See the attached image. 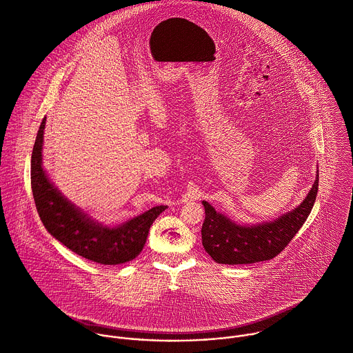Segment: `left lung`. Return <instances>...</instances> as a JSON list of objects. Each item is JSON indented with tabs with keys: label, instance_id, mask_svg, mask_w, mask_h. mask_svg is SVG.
<instances>
[{
	"label": "left lung",
	"instance_id": "8db88e82",
	"mask_svg": "<svg viewBox=\"0 0 353 353\" xmlns=\"http://www.w3.org/2000/svg\"><path fill=\"white\" fill-rule=\"evenodd\" d=\"M319 170L316 180L304 202L294 210L272 223L259 225H238L203 201L205 221L202 245L206 253L219 264H253L276 257L300 231L316 201Z\"/></svg>",
	"mask_w": 353,
	"mask_h": 353
}]
</instances>
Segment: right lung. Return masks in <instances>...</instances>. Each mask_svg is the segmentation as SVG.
Wrapping results in <instances>:
<instances>
[{
	"label": "right lung",
	"instance_id": "obj_1",
	"mask_svg": "<svg viewBox=\"0 0 353 353\" xmlns=\"http://www.w3.org/2000/svg\"><path fill=\"white\" fill-rule=\"evenodd\" d=\"M42 119L31 154V190L37 212L48 232L71 252L104 265H118L136 259L143 250L150 227L166 209L157 206L118 227L90 220L68 202L49 181L42 168Z\"/></svg>",
	"mask_w": 353,
	"mask_h": 353
}]
</instances>
